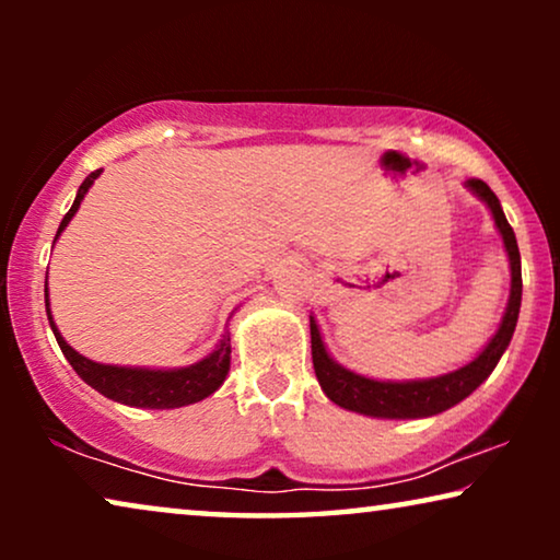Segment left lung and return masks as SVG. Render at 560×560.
Wrapping results in <instances>:
<instances>
[{
    "mask_svg": "<svg viewBox=\"0 0 560 560\" xmlns=\"http://www.w3.org/2000/svg\"><path fill=\"white\" fill-rule=\"evenodd\" d=\"M474 194L489 206L492 211L494 224L500 229L504 249L510 257V272H512V288H510V303L504 311V318L492 341L487 343L485 351L469 362L462 370L441 374L433 380H416V382H377L362 374H354L336 364L320 341V331L316 320L311 318V354H313V370L320 382L326 397L341 408L362 412V416L372 418H428L439 416V412L454 408L464 397H469L481 382H485L492 370L500 362L504 349L510 347L512 334L517 326L520 301H523V272H520V249L512 226L504 219V211L500 206V198L492 194V188L485 180L471 178L466 180Z\"/></svg>",
    "mask_w": 560,
    "mask_h": 560,
    "instance_id": "obj_1",
    "label": "left lung"
}]
</instances>
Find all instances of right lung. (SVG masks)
I'll return each mask as SVG.
<instances>
[{
	"label": "right lung",
	"mask_w": 560,
	"mask_h": 560,
	"mask_svg": "<svg viewBox=\"0 0 560 560\" xmlns=\"http://www.w3.org/2000/svg\"><path fill=\"white\" fill-rule=\"evenodd\" d=\"M98 173L102 171H94L79 186L73 206L68 209L63 221H60L56 240L68 226V221L73 219V213L79 211L83 196L89 194L91 183L98 178ZM45 311H48V320H50L52 334H56L58 347L66 354L68 362H71L75 374H79L86 385L98 389V393L109 397L114 402L132 405V408H150V410L183 408V405L198 402L203 400V397H209L211 393H217L226 380L229 354H232V343H229L232 339H229V334H224V339L219 341V347L213 349L209 357L190 366H183V370H137V366L132 370V366H112V364L91 362V359L81 357L79 351L68 347L56 324H52L48 288H45Z\"/></svg>",
	"instance_id": "add662e5"
}]
</instances>
